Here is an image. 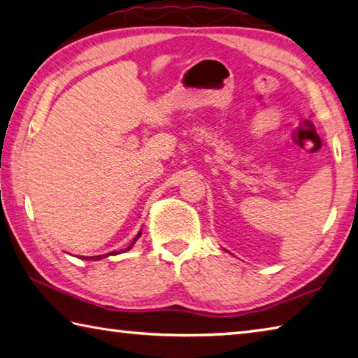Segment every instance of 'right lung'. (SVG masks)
Wrapping results in <instances>:
<instances>
[{
	"label": "right lung",
	"instance_id": "obj_1",
	"mask_svg": "<svg viewBox=\"0 0 358 358\" xmlns=\"http://www.w3.org/2000/svg\"><path fill=\"white\" fill-rule=\"evenodd\" d=\"M141 236V231L138 233V236H136L134 238V241L131 243V245H129L128 247V249H125V250H129V249H131V247H133V244L136 243V239H138ZM125 250H123V252H125ZM115 253H119V252H111V253H106V255H99V257H81L83 259H101V258H105V257H108V255H115Z\"/></svg>",
	"mask_w": 358,
	"mask_h": 358
}]
</instances>
